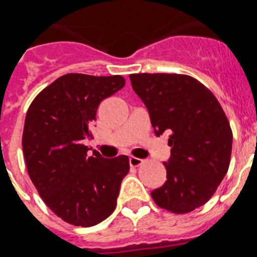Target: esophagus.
I'll use <instances>...</instances> for the list:
<instances>
[{"label":"esophagus","mask_w":257,"mask_h":257,"mask_svg":"<svg viewBox=\"0 0 257 257\" xmlns=\"http://www.w3.org/2000/svg\"><path fill=\"white\" fill-rule=\"evenodd\" d=\"M128 162H130V166H133V167H138V166L142 165L143 160H140V158H138V157H130Z\"/></svg>","instance_id":"1"}]
</instances>
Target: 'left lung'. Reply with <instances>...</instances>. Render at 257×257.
<instances>
[{
	"mask_svg": "<svg viewBox=\"0 0 257 257\" xmlns=\"http://www.w3.org/2000/svg\"><path fill=\"white\" fill-rule=\"evenodd\" d=\"M157 136L169 133L167 180L152 192L160 207L187 213L213 196L229 169L233 134L221 105L206 86L185 74H131Z\"/></svg>",
	"mask_w": 257,
	"mask_h": 257,
	"instance_id": "8db88e82",
	"label": "left lung"
}]
</instances>
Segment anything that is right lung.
Wrapping results in <instances>:
<instances>
[{
    "label": "right lung",
    "mask_w": 257,
    "mask_h": 257,
    "mask_svg": "<svg viewBox=\"0 0 257 257\" xmlns=\"http://www.w3.org/2000/svg\"><path fill=\"white\" fill-rule=\"evenodd\" d=\"M124 86L122 76L69 73L37 95L26 115L23 153L32 183L52 212L76 226L96 225L114 211L128 157L88 156L83 140L100 101Z\"/></svg>",
    "instance_id": "add662e5"
}]
</instances>
